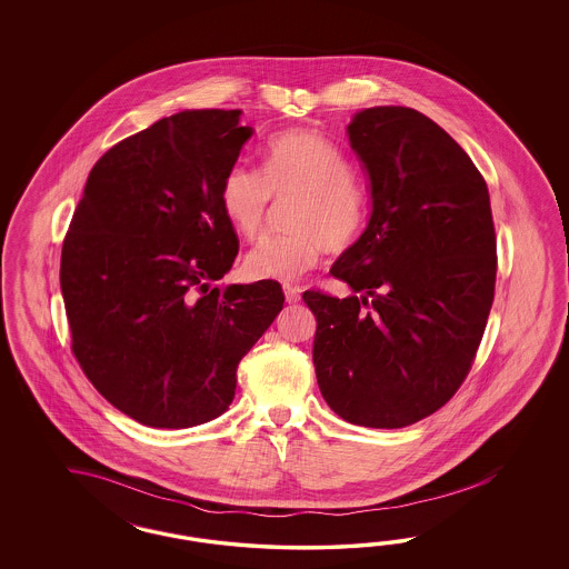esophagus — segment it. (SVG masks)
<instances>
[{"label": "esophagus", "instance_id": "esophagus-1", "mask_svg": "<svg viewBox=\"0 0 569 569\" xmlns=\"http://www.w3.org/2000/svg\"><path fill=\"white\" fill-rule=\"evenodd\" d=\"M283 293H286V302H288V305L300 302V288H296V286H283Z\"/></svg>", "mask_w": 569, "mask_h": 569}]
</instances>
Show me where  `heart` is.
I'll use <instances>...</instances> for the list:
<instances>
[{
  "instance_id": "obj_1",
  "label": "heart",
  "mask_w": 569,
  "mask_h": 569,
  "mask_svg": "<svg viewBox=\"0 0 569 569\" xmlns=\"http://www.w3.org/2000/svg\"><path fill=\"white\" fill-rule=\"evenodd\" d=\"M290 198L293 231L260 240L243 259L246 276L290 283L312 269L326 248L340 252L361 236L367 191L355 179L348 156L317 131L277 133L264 148L262 172L236 162L219 190L227 221L243 238L262 233L271 200Z\"/></svg>"
}]
</instances>
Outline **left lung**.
<instances>
[{
	"instance_id": "8db88e82",
	"label": "left lung",
	"mask_w": 569,
	"mask_h": 569,
	"mask_svg": "<svg viewBox=\"0 0 569 569\" xmlns=\"http://www.w3.org/2000/svg\"><path fill=\"white\" fill-rule=\"evenodd\" d=\"M346 133L371 217L331 267L352 293H302L312 362L333 413L397 430L447 405L482 342L497 281L490 196L466 150L413 108H365Z\"/></svg>"
}]
</instances>
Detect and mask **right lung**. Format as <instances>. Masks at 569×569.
I'll use <instances>...</instances> for the list:
<instances>
[{
  "instance_id": "right-lung-1",
  "label": "right lung",
  "mask_w": 569,
  "mask_h": 569,
  "mask_svg": "<svg viewBox=\"0 0 569 569\" xmlns=\"http://www.w3.org/2000/svg\"><path fill=\"white\" fill-rule=\"evenodd\" d=\"M183 110L112 146L62 246L72 352L112 407L181 430L223 415L246 352L283 309L277 281L212 286L240 241L219 190L252 127Z\"/></svg>"
}]
</instances>
